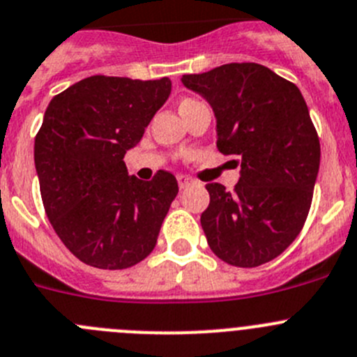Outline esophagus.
<instances>
[{
  "label": "esophagus",
  "instance_id": "34e87169",
  "mask_svg": "<svg viewBox=\"0 0 357 357\" xmlns=\"http://www.w3.org/2000/svg\"><path fill=\"white\" fill-rule=\"evenodd\" d=\"M178 185H179V188H188L190 185H194V179L190 178V176H183V174H179L178 176Z\"/></svg>",
  "mask_w": 357,
  "mask_h": 357
}]
</instances>
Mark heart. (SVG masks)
Returning <instances> with one entry per match:
<instances>
[{
  "label": "heart",
  "instance_id": "1",
  "mask_svg": "<svg viewBox=\"0 0 357 357\" xmlns=\"http://www.w3.org/2000/svg\"><path fill=\"white\" fill-rule=\"evenodd\" d=\"M188 102H195V100H190V98H186V100H183L181 103H188ZM181 103H179V105H181Z\"/></svg>",
  "mask_w": 357,
  "mask_h": 357
}]
</instances>
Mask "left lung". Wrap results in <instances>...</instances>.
<instances>
[{"instance_id":"8db88e82","label":"left lung","mask_w":357,"mask_h":357,"mask_svg":"<svg viewBox=\"0 0 357 357\" xmlns=\"http://www.w3.org/2000/svg\"><path fill=\"white\" fill-rule=\"evenodd\" d=\"M216 118V146L241 167L234 192L209 183L201 225L216 257L255 268L301 232L321 163V144L298 86L257 63L183 75Z\"/></svg>"}]
</instances>
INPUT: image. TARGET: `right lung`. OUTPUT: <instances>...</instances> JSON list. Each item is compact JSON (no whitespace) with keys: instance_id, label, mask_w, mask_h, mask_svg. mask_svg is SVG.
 <instances>
[{"instance_id":"obj_1","label":"right lung","mask_w":357,"mask_h":357,"mask_svg":"<svg viewBox=\"0 0 357 357\" xmlns=\"http://www.w3.org/2000/svg\"><path fill=\"white\" fill-rule=\"evenodd\" d=\"M171 81L93 75L56 95L35 137V167L47 218L84 264L125 269L148 257L178 195L158 171L128 176L126 151L171 95Z\"/></svg>"}]
</instances>
